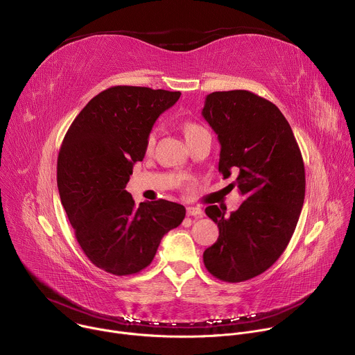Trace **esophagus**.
Returning <instances> with one entry per match:
<instances>
[{"label": "esophagus", "mask_w": 355, "mask_h": 355, "mask_svg": "<svg viewBox=\"0 0 355 355\" xmlns=\"http://www.w3.org/2000/svg\"><path fill=\"white\" fill-rule=\"evenodd\" d=\"M187 216L202 218V216H204V212H202L200 208H196V207H187Z\"/></svg>", "instance_id": "esophagus-1"}]
</instances>
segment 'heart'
<instances>
[{"label":"heart","instance_id":"b5f03b06","mask_svg":"<svg viewBox=\"0 0 355 355\" xmlns=\"http://www.w3.org/2000/svg\"><path fill=\"white\" fill-rule=\"evenodd\" d=\"M182 130H184V135H185L187 141H191V140H193L195 137H198V136H200V135L208 133L207 129H204L200 125H198V123H195V122H185V123L182 125ZM155 143H156V130L153 129V130H151V132L147 135V139H146V150H151V148H153Z\"/></svg>","mask_w":355,"mask_h":355}]
</instances>
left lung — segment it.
<instances>
[{
    "label": "left lung",
    "instance_id": "left-lung-1",
    "mask_svg": "<svg viewBox=\"0 0 355 355\" xmlns=\"http://www.w3.org/2000/svg\"><path fill=\"white\" fill-rule=\"evenodd\" d=\"M202 115L220 141L219 173H237L245 200L226 215L211 205L219 237L204 252L207 270L220 281L243 282L267 271L285 251L305 199V166L293 132L268 99L245 89L207 96Z\"/></svg>",
    "mask_w": 355,
    "mask_h": 355
}]
</instances>
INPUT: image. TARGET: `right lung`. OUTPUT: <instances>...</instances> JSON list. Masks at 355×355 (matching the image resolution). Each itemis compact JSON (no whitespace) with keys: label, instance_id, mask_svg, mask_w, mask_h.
Returning a JSON list of instances; mask_svg holds the SVG:
<instances>
[{"label":"right lung","instance_id":"add662e5","mask_svg":"<svg viewBox=\"0 0 355 355\" xmlns=\"http://www.w3.org/2000/svg\"><path fill=\"white\" fill-rule=\"evenodd\" d=\"M181 92L115 85L95 95L70 125L58 157V187L76 239L98 268L122 277L153 261L163 236L181 225L182 205H135L125 189L156 119Z\"/></svg>","mask_w":355,"mask_h":355}]
</instances>
